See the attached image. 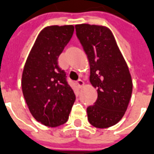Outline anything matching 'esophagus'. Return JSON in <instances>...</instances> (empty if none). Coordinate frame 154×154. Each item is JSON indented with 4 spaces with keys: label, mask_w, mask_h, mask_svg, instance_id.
Returning <instances> with one entry per match:
<instances>
[{
    "label": "esophagus",
    "mask_w": 154,
    "mask_h": 154,
    "mask_svg": "<svg viewBox=\"0 0 154 154\" xmlns=\"http://www.w3.org/2000/svg\"><path fill=\"white\" fill-rule=\"evenodd\" d=\"M76 84H77V85H78V87H79V88H81V87L84 86V81L81 80V79L77 80V81H76Z\"/></svg>",
    "instance_id": "1"
}]
</instances>
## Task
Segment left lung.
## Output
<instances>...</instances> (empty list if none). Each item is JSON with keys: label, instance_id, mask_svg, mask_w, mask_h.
I'll list each match as a JSON object with an SVG mask.
<instances>
[{"label": "left lung", "instance_id": "1", "mask_svg": "<svg viewBox=\"0 0 154 154\" xmlns=\"http://www.w3.org/2000/svg\"><path fill=\"white\" fill-rule=\"evenodd\" d=\"M75 30L89 60V81L98 93L96 102L87 108L88 120L99 128L111 127L123 118L132 95L127 63L108 27L80 24Z\"/></svg>", "mask_w": 154, "mask_h": 154}]
</instances>
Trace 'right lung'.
Listing matches in <instances>:
<instances>
[{
    "label": "right lung",
    "mask_w": 154,
    "mask_h": 154,
    "mask_svg": "<svg viewBox=\"0 0 154 154\" xmlns=\"http://www.w3.org/2000/svg\"><path fill=\"white\" fill-rule=\"evenodd\" d=\"M75 27L51 26L38 35L24 66L21 87L30 114L48 127L67 122L75 93L58 58L71 39Z\"/></svg>",
    "instance_id": "right-lung-1"
}]
</instances>
